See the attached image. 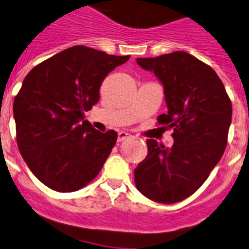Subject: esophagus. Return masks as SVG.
I'll return each instance as SVG.
<instances>
[{"mask_svg": "<svg viewBox=\"0 0 249 249\" xmlns=\"http://www.w3.org/2000/svg\"><path fill=\"white\" fill-rule=\"evenodd\" d=\"M129 137H131V135H128V133L124 132V131H121V132L118 133V142H122V141L129 139Z\"/></svg>", "mask_w": 249, "mask_h": 249, "instance_id": "1", "label": "esophagus"}]
</instances>
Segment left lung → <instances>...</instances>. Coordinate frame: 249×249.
Listing matches in <instances>:
<instances>
[{
  "instance_id": "left-lung-1",
  "label": "left lung",
  "mask_w": 249,
  "mask_h": 249,
  "mask_svg": "<svg viewBox=\"0 0 249 249\" xmlns=\"http://www.w3.org/2000/svg\"><path fill=\"white\" fill-rule=\"evenodd\" d=\"M136 61L163 84L168 112L158 123L173 129L174 143L168 149L147 140V157L135 169V183L155 202H179L202 186L223 157L231 102L216 72L190 53Z\"/></svg>"
}]
</instances>
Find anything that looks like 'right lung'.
I'll use <instances>...</instances> for the list:
<instances>
[{
    "label": "right lung",
    "instance_id": "add662e5",
    "mask_svg": "<svg viewBox=\"0 0 249 249\" xmlns=\"http://www.w3.org/2000/svg\"><path fill=\"white\" fill-rule=\"evenodd\" d=\"M129 55L75 46L36 65L14 100L16 141L22 159L43 184L73 192L89 184L116 145L84 120L99 102L106 76Z\"/></svg>",
    "mask_w": 249,
    "mask_h": 249
}]
</instances>
